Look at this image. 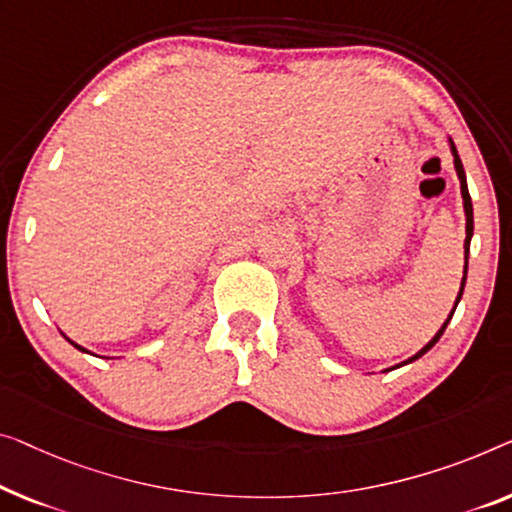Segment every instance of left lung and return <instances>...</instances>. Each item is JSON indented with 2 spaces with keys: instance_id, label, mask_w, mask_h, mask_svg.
<instances>
[{
  "instance_id": "8db88e82",
  "label": "left lung",
  "mask_w": 512,
  "mask_h": 512,
  "mask_svg": "<svg viewBox=\"0 0 512 512\" xmlns=\"http://www.w3.org/2000/svg\"><path fill=\"white\" fill-rule=\"evenodd\" d=\"M448 142H451V151H453V163H455V172H457V179H460V190H462V202H464V216H467V239H464V276H462V285H460V292H457V299H455V308H457V303H460V299H462V292H464V282H467V266H469V246H471V236H474V207H471V195H469V188H467V174H464V167H462V160H460V156H457V149H455V142L451 140V137H448ZM455 308L451 310V315H448V319L444 324H441V329L434 333V338L427 342V345L421 349V352H416L414 356L411 358H407V361H402V363H398V365H393V368H388V370H395V368H402V365H407V363H411V361H416V358H421L423 354H427L430 352V349L437 345L439 342V338L441 335H444V331H446V326H448V322H451L453 319V312H455Z\"/></svg>"
}]
</instances>
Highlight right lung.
I'll return each mask as SVG.
<instances>
[{
    "label": "right lung",
    "instance_id": "obj_1",
    "mask_svg": "<svg viewBox=\"0 0 512 512\" xmlns=\"http://www.w3.org/2000/svg\"><path fill=\"white\" fill-rule=\"evenodd\" d=\"M64 338H66V335H64ZM66 340H68V338H66ZM68 342H71V345H73L75 349H80V352H87V349H85V347H80V345H78V342H73V340H68Z\"/></svg>",
    "mask_w": 512,
    "mask_h": 512
}]
</instances>
